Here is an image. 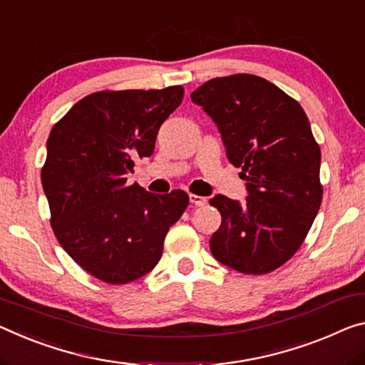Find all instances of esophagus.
Here are the masks:
<instances>
[{
    "instance_id": "esophagus-1",
    "label": "esophagus",
    "mask_w": 365,
    "mask_h": 365,
    "mask_svg": "<svg viewBox=\"0 0 365 365\" xmlns=\"http://www.w3.org/2000/svg\"><path fill=\"white\" fill-rule=\"evenodd\" d=\"M189 200H190V204H194V205H197V207H204L207 204V199L205 197H202V195H195V194H190L189 195Z\"/></svg>"
}]
</instances>
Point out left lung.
Returning <instances> with one entry per match:
<instances>
[{
  "instance_id": "left-lung-1",
  "label": "left lung",
  "mask_w": 365,
  "mask_h": 365,
  "mask_svg": "<svg viewBox=\"0 0 365 365\" xmlns=\"http://www.w3.org/2000/svg\"><path fill=\"white\" fill-rule=\"evenodd\" d=\"M190 99L214 120L248 190L243 204L222 194L210 199L222 214L212 255L235 271L271 272L300 248L322 204V153L307 114L255 75L215 78Z\"/></svg>"
}]
</instances>
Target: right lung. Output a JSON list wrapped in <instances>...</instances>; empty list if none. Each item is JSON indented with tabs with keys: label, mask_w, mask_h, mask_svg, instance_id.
Instances as JSON below:
<instances>
[{
	"label": "right lung",
	"mask_w": 365,
	"mask_h": 365,
	"mask_svg": "<svg viewBox=\"0 0 365 365\" xmlns=\"http://www.w3.org/2000/svg\"><path fill=\"white\" fill-rule=\"evenodd\" d=\"M182 94L181 86L93 93L50 132L41 175L50 223L61 248L103 282L150 272L189 204L184 190L161 195L127 184L133 160L151 156Z\"/></svg>",
	"instance_id": "obj_1"
}]
</instances>
